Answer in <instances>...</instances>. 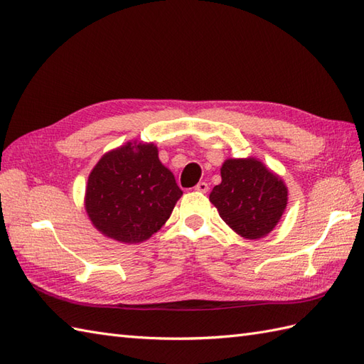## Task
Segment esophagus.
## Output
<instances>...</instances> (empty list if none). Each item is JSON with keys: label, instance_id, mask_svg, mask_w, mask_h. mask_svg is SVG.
<instances>
[{"label": "esophagus", "instance_id": "34e87169", "mask_svg": "<svg viewBox=\"0 0 364 364\" xmlns=\"http://www.w3.org/2000/svg\"><path fill=\"white\" fill-rule=\"evenodd\" d=\"M194 190L199 191V193H207L208 191V183L207 182H199Z\"/></svg>", "mask_w": 364, "mask_h": 364}]
</instances>
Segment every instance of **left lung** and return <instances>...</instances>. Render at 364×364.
Returning <instances> with one entry per match:
<instances>
[{"instance_id": "obj_1", "label": "left lung", "mask_w": 364, "mask_h": 364, "mask_svg": "<svg viewBox=\"0 0 364 364\" xmlns=\"http://www.w3.org/2000/svg\"><path fill=\"white\" fill-rule=\"evenodd\" d=\"M220 177L210 202L224 223L244 239L267 236L287 207L289 190L282 177L255 157L227 159Z\"/></svg>"}]
</instances>
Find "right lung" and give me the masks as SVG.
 <instances>
[{
	"label": "right lung",
	"mask_w": 364,
	"mask_h": 364,
	"mask_svg": "<svg viewBox=\"0 0 364 364\" xmlns=\"http://www.w3.org/2000/svg\"><path fill=\"white\" fill-rule=\"evenodd\" d=\"M182 190L154 144L127 141L105 153L87 177L85 210L92 225L122 244L151 237L171 216Z\"/></svg>",
	"instance_id": "right-lung-1"
}]
</instances>
